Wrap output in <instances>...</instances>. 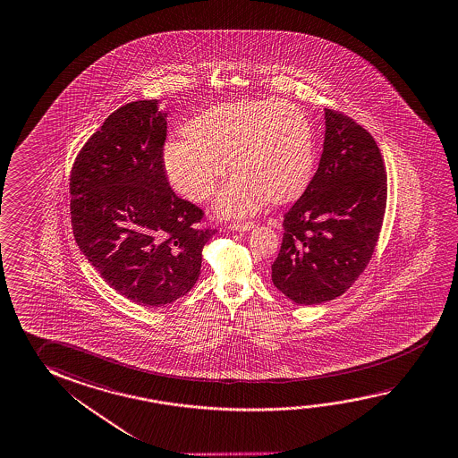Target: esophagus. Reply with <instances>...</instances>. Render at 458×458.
Instances as JSON below:
<instances>
[{"label": "esophagus", "instance_id": "34e87169", "mask_svg": "<svg viewBox=\"0 0 458 458\" xmlns=\"http://www.w3.org/2000/svg\"><path fill=\"white\" fill-rule=\"evenodd\" d=\"M233 232H249L254 228V222H241V224H230L228 225Z\"/></svg>", "mask_w": 458, "mask_h": 458}]
</instances>
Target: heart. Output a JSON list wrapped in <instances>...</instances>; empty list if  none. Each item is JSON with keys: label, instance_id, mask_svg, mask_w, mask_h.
I'll use <instances>...</instances> for the list:
<instances>
[{"label": "heart", "instance_id": "1", "mask_svg": "<svg viewBox=\"0 0 458 458\" xmlns=\"http://www.w3.org/2000/svg\"><path fill=\"white\" fill-rule=\"evenodd\" d=\"M228 157L238 173L218 193L216 210L244 217L268 198L285 203L305 191L315 167L313 129L297 106L281 100L220 104L190 121L187 137L169 140L163 151L171 185L196 203L216 193Z\"/></svg>", "mask_w": 458, "mask_h": 458}]
</instances>
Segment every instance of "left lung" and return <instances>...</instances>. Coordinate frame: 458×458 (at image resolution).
<instances>
[{"mask_svg":"<svg viewBox=\"0 0 458 458\" xmlns=\"http://www.w3.org/2000/svg\"><path fill=\"white\" fill-rule=\"evenodd\" d=\"M318 171L289 212L271 279L299 305L334 301L372 259L386 208L382 153L366 129L326 108Z\"/></svg>","mask_w":458,"mask_h":458,"instance_id":"1","label":"left lung"}]
</instances>
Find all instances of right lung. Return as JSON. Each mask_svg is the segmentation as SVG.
Here are the masks:
<instances>
[{
  "label": "right lung",
  "instance_id": "obj_1",
  "mask_svg": "<svg viewBox=\"0 0 458 458\" xmlns=\"http://www.w3.org/2000/svg\"><path fill=\"white\" fill-rule=\"evenodd\" d=\"M167 113L137 100L112 113L78 153L70 177L76 244L106 284L143 307H165L195 285L203 210L171 190L165 173Z\"/></svg>",
  "mask_w": 458,
  "mask_h": 458
}]
</instances>
